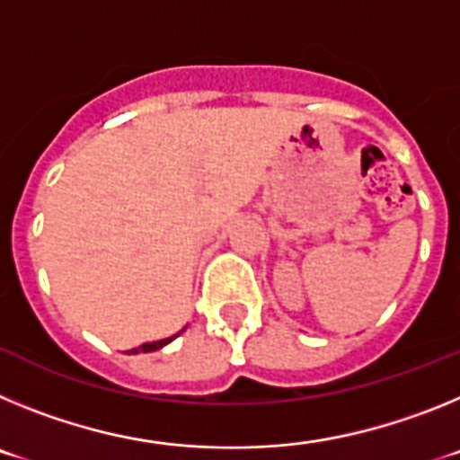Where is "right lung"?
Returning <instances> with one entry per match:
<instances>
[{"label":"right lung","mask_w":460,"mask_h":460,"mask_svg":"<svg viewBox=\"0 0 460 460\" xmlns=\"http://www.w3.org/2000/svg\"><path fill=\"white\" fill-rule=\"evenodd\" d=\"M186 329V327H184ZM184 329H181V332H184ZM180 332V334H181ZM180 334H174V336H170V339H161V341H154V343H142L140 348H133L131 352H128V355H137V352H154V350H161V348H164V345H168L170 341H174L177 339V336Z\"/></svg>","instance_id":"1"}]
</instances>
